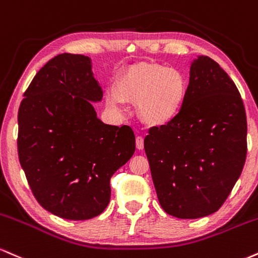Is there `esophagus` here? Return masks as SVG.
Returning a JSON list of instances; mask_svg holds the SVG:
<instances>
[{
	"instance_id": "esophagus-1",
	"label": "esophagus",
	"mask_w": 258,
	"mask_h": 258,
	"mask_svg": "<svg viewBox=\"0 0 258 258\" xmlns=\"http://www.w3.org/2000/svg\"><path fill=\"white\" fill-rule=\"evenodd\" d=\"M136 148L138 150H144V138H141V136L136 138Z\"/></svg>"
}]
</instances>
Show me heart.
Segmentation results:
<instances>
[{
  "label": "heart",
  "mask_w": 258,
  "mask_h": 258,
  "mask_svg": "<svg viewBox=\"0 0 258 258\" xmlns=\"http://www.w3.org/2000/svg\"><path fill=\"white\" fill-rule=\"evenodd\" d=\"M186 95L187 82L180 71L158 63H136L118 75L106 100L114 110H123L125 101L138 104L142 122L162 126L177 117Z\"/></svg>",
  "instance_id": "b5f03b06"
}]
</instances>
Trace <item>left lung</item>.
<instances>
[{"label":"left lung","instance_id":"8db88e82","mask_svg":"<svg viewBox=\"0 0 258 258\" xmlns=\"http://www.w3.org/2000/svg\"><path fill=\"white\" fill-rule=\"evenodd\" d=\"M246 113L237 86L211 57L193 60L182 110L144 146L159 204L177 219L216 213L243 171Z\"/></svg>","mask_w":258,"mask_h":258}]
</instances>
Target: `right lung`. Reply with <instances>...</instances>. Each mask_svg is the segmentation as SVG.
<instances>
[{"label":"right lung","instance_id":"1","mask_svg":"<svg viewBox=\"0 0 258 258\" xmlns=\"http://www.w3.org/2000/svg\"><path fill=\"white\" fill-rule=\"evenodd\" d=\"M102 89L90 57L63 53L36 74L18 112V156L42 208L89 220L110 203L112 175L135 152L128 125L102 123L93 102Z\"/></svg>","mask_w":258,"mask_h":258}]
</instances>
